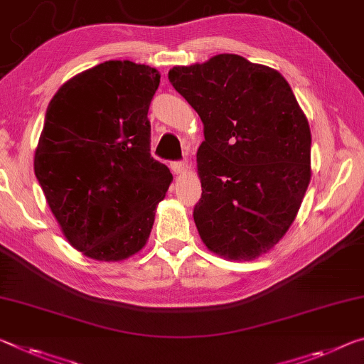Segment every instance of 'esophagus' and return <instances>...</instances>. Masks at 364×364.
I'll use <instances>...</instances> for the list:
<instances>
[{
    "mask_svg": "<svg viewBox=\"0 0 364 364\" xmlns=\"http://www.w3.org/2000/svg\"><path fill=\"white\" fill-rule=\"evenodd\" d=\"M171 170L175 173H183L188 170V161L186 160H178V161H171Z\"/></svg>",
    "mask_w": 364,
    "mask_h": 364,
    "instance_id": "obj_1",
    "label": "esophagus"
}]
</instances>
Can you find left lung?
Returning a JSON list of instances; mask_svg holds the SVG:
<instances>
[{
  "label": "left lung",
  "instance_id": "obj_1",
  "mask_svg": "<svg viewBox=\"0 0 364 364\" xmlns=\"http://www.w3.org/2000/svg\"><path fill=\"white\" fill-rule=\"evenodd\" d=\"M168 79L204 124L194 222L210 251L251 261L279 243L311 180V131L280 73L240 55L175 66Z\"/></svg>",
  "mask_w": 364,
  "mask_h": 364
}]
</instances>
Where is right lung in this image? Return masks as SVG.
Wrapping results in <instances>:
<instances>
[{"mask_svg": "<svg viewBox=\"0 0 364 364\" xmlns=\"http://www.w3.org/2000/svg\"><path fill=\"white\" fill-rule=\"evenodd\" d=\"M157 69L105 61L61 85L45 114L33 170L63 233L99 261L142 250L173 180L151 155Z\"/></svg>", "mask_w": 364, "mask_h": 364, "instance_id": "right-lung-1", "label": "right lung"}]
</instances>
